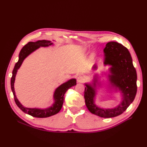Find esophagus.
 <instances>
[{
  "instance_id": "esophagus-1",
  "label": "esophagus",
  "mask_w": 147,
  "mask_h": 147,
  "mask_svg": "<svg viewBox=\"0 0 147 147\" xmlns=\"http://www.w3.org/2000/svg\"><path fill=\"white\" fill-rule=\"evenodd\" d=\"M84 81V78L83 77L80 75V76H78L77 77V82L78 83H83Z\"/></svg>"
}]
</instances>
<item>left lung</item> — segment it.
<instances>
[{
  "instance_id": "1",
  "label": "left lung",
  "mask_w": 147,
  "mask_h": 147,
  "mask_svg": "<svg viewBox=\"0 0 147 147\" xmlns=\"http://www.w3.org/2000/svg\"><path fill=\"white\" fill-rule=\"evenodd\" d=\"M104 64L110 65L109 81L112 86L121 91L123 100L121 104L113 109H102L94 104L96 96L94 79L93 86L85 84L84 100L91 113L103 118H112L122 114L134 100L137 92V73L132 64L129 51L121 44L110 42L106 44ZM96 69V66L93 67Z\"/></svg>"
}]
</instances>
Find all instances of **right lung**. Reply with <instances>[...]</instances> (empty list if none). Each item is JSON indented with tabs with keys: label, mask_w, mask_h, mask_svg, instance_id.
Returning <instances> with one entry per match:
<instances>
[{
	"label": "right lung",
	"mask_w": 147,
	"mask_h": 147,
	"mask_svg": "<svg viewBox=\"0 0 147 147\" xmlns=\"http://www.w3.org/2000/svg\"><path fill=\"white\" fill-rule=\"evenodd\" d=\"M53 43L51 41L45 40H38L35 42H30L24 45L19 55V59L18 61L16 63L14 69L13 70L12 72V77L11 78V88L13 92V96H14V99L15 103L17 106L23 111V112L27 113L29 115H31L34 117L36 118H47L53 116V115H56L61 110L62 106H63L64 100V94L65 92L67 91L70 88L73 86L76 85V79L73 78L67 82L62 84L58 88H56V90L55 91L53 97H54L55 102L53 103L52 106L50 107L49 108L47 109H37V108H27L21 105V104L19 102L18 99L16 98L15 95V91L14 89V83L15 80V77L17 73V71L20 69L23 61L26 57L28 56L30 53H32L37 49L39 48L40 47H48L51 45Z\"/></svg>",
	"instance_id": "1"
}]
</instances>
